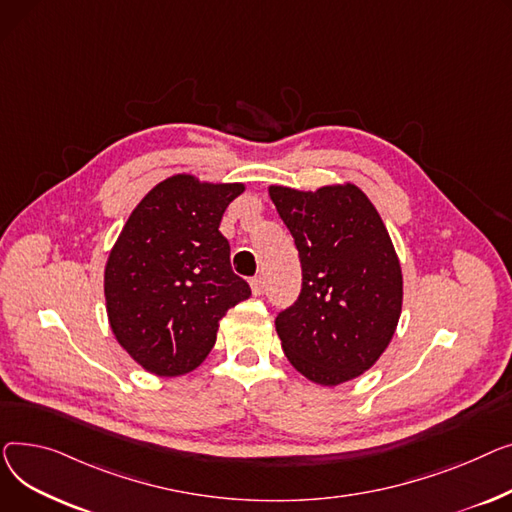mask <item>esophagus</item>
<instances>
[{
	"label": "esophagus",
	"instance_id": "esophagus-1",
	"mask_svg": "<svg viewBox=\"0 0 512 512\" xmlns=\"http://www.w3.org/2000/svg\"><path fill=\"white\" fill-rule=\"evenodd\" d=\"M250 287H252V293H254V295H262V291H264V281H262V277L250 279Z\"/></svg>",
	"mask_w": 512,
	"mask_h": 512
}]
</instances>
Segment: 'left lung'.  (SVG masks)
Masks as SVG:
<instances>
[{"label": "left lung", "instance_id": "obj_1", "mask_svg": "<svg viewBox=\"0 0 512 512\" xmlns=\"http://www.w3.org/2000/svg\"><path fill=\"white\" fill-rule=\"evenodd\" d=\"M302 262L297 302L275 320L289 364L337 386L370 370L393 339L403 273L376 206L355 184L268 186Z\"/></svg>", "mask_w": 512, "mask_h": 512}]
</instances>
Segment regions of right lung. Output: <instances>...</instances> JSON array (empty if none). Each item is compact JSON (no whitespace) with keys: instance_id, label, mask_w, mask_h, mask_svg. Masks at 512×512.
Returning <instances> with one entry per match:
<instances>
[{"instance_id":"obj_1","label":"right lung","mask_w":512,"mask_h":512,"mask_svg":"<svg viewBox=\"0 0 512 512\" xmlns=\"http://www.w3.org/2000/svg\"><path fill=\"white\" fill-rule=\"evenodd\" d=\"M244 184L175 173L132 210L105 264L109 326L138 366L184 376L215 347L221 318L252 295L219 231Z\"/></svg>"}]
</instances>
